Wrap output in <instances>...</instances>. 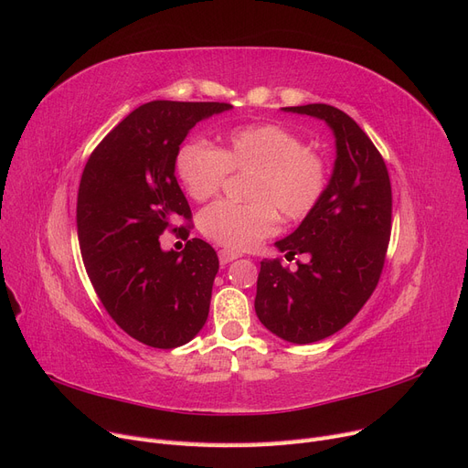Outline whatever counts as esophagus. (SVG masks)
<instances>
[{
	"label": "esophagus",
	"mask_w": 468,
	"mask_h": 468,
	"mask_svg": "<svg viewBox=\"0 0 468 468\" xmlns=\"http://www.w3.org/2000/svg\"><path fill=\"white\" fill-rule=\"evenodd\" d=\"M239 258V253L238 251H232V250H220L218 251V260H220V265H226V263H230V261H234V260H238Z\"/></svg>",
	"instance_id": "1"
}]
</instances>
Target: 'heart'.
<instances>
[{
	"label": "heart",
	"mask_w": 468,
	"mask_h": 468,
	"mask_svg": "<svg viewBox=\"0 0 468 468\" xmlns=\"http://www.w3.org/2000/svg\"><path fill=\"white\" fill-rule=\"evenodd\" d=\"M177 176L191 199L215 197L226 174L250 172L246 205L215 203L201 212V232L224 248L251 250L271 236L279 215L308 217L328 187V164L306 150L304 140L275 122L250 124L226 138L222 150L207 140H187L176 158Z\"/></svg>",
	"instance_id": "b5f03b06"
}]
</instances>
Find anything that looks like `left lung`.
<instances>
[{
  "instance_id": "8db88e82",
  "label": "left lung",
  "mask_w": 468,
  "mask_h": 468,
  "mask_svg": "<svg viewBox=\"0 0 468 468\" xmlns=\"http://www.w3.org/2000/svg\"><path fill=\"white\" fill-rule=\"evenodd\" d=\"M324 121L335 138V162L322 201L292 234L275 242L299 269L263 260L256 314L291 344H313L344 328L373 294L390 239L392 191L385 160L361 126L324 103L282 107Z\"/></svg>"
}]
</instances>
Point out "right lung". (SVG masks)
Wrapping results in <instances>:
<instances>
[{"label":"right lung","mask_w":468,"mask_h":468,"mask_svg":"<svg viewBox=\"0 0 468 468\" xmlns=\"http://www.w3.org/2000/svg\"><path fill=\"white\" fill-rule=\"evenodd\" d=\"M230 109L140 105L101 140L81 174L76 220L86 271L109 316L150 347L187 344L207 322L217 251L199 238L183 251H164L160 236L177 218H191L176 179L181 143L197 122Z\"/></svg>","instance_id":"add662e5"}]
</instances>
